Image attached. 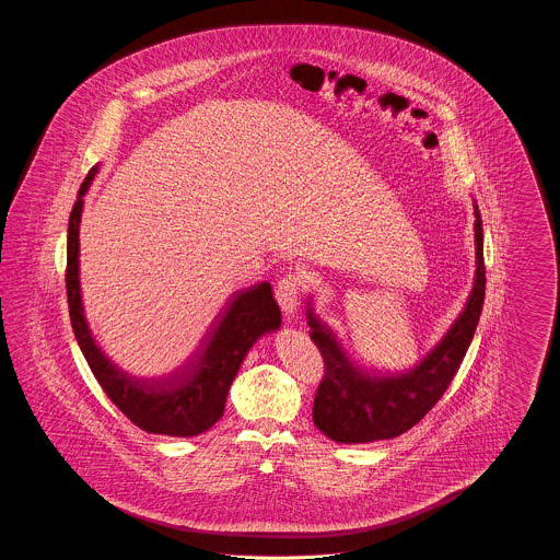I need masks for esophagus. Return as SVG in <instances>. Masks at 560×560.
I'll list each match as a JSON object with an SVG mask.
<instances>
[{
    "instance_id": "obj_1",
    "label": "esophagus",
    "mask_w": 560,
    "mask_h": 560,
    "mask_svg": "<svg viewBox=\"0 0 560 560\" xmlns=\"http://www.w3.org/2000/svg\"><path fill=\"white\" fill-rule=\"evenodd\" d=\"M300 277L298 275H285L277 285V302L281 304V311L288 319H292L300 306Z\"/></svg>"
}]
</instances>
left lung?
<instances>
[{
  "instance_id": "8db88e82",
  "label": "left lung",
  "mask_w": 560,
  "mask_h": 560,
  "mask_svg": "<svg viewBox=\"0 0 560 560\" xmlns=\"http://www.w3.org/2000/svg\"><path fill=\"white\" fill-rule=\"evenodd\" d=\"M472 208L477 267L472 290L445 336L411 370L368 372L352 361L334 327L320 319L308 302L311 340L325 361V375L313 405V422L327 439L345 445L395 439L416 427L447 390L475 338L485 300L482 222L477 201H472Z\"/></svg>"
}]
</instances>
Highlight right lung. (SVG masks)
I'll list each match as a JSON object with an SVG mask.
<instances>
[{"mask_svg": "<svg viewBox=\"0 0 560 560\" xmlns=\"http://www.w3.org/2000/svg\"><path fill=\"white\" fill-rule=\"evenodd\" d=\"M101 163L81 183L67 231V298L69 315L81 352L108 399L128 420L151 434L197 436L224 416L231 384L249 348L281 327V311L270 283H258L233 295L215 323L201 352L180 372L158 380L136 377L121 370L98 347L83 311L80 281V224L83 197L92 187Z\"/></svg>", "mask_w": 560, "mask_h": 560, "instance_id": "add662e5", "label": "right lung"}]
</instances>
